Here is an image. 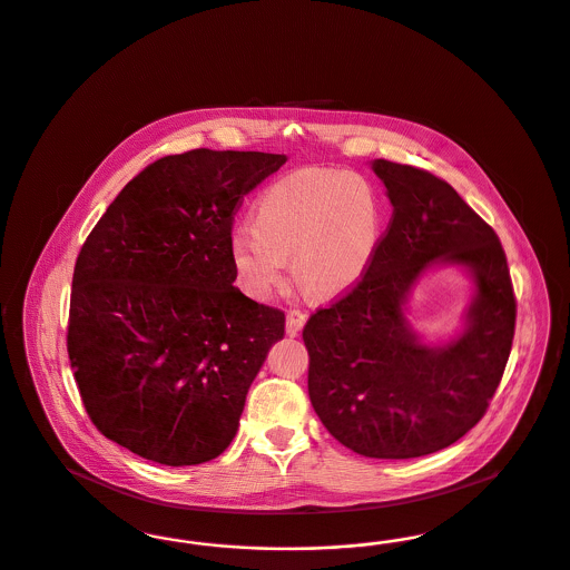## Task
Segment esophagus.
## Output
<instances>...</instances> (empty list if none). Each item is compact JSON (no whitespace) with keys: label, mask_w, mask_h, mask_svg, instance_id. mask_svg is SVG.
I'll list each match as a JSON object with an SVG mask.
<instances>
[{"label":"esophagus","mask_w":570,"mask_h":570,"mask_svg":"<svg viewBox=\"0 0 570 570\" xmlns=\"http://www.w3.org/2000/svg\"><path fill=\"white\" fill-rule=\"evenodd\" d=\"M307 321V314H303L301 309H288L286 312V333L288 335H297Z\"/></svg>","instance_id":"1"}]
</instances>
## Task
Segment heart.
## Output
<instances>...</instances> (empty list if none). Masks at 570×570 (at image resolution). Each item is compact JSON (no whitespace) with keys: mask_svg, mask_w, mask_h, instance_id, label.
I'll use <instances>...</instances> for the list:
<instances>
[{"mask_svg":"<svg viewBox=\"0 0 570 570\" xmlns=\"http://www.w3.org/2000/svg\"><path fill=\"white\" fill-rule=\"evenodd\" d=\"M382 226L379 196L346 170L307 168L272 184L258 198L252 228L230 239V263L245 293L269 298L288 258L314 297L351 291L370 269Z\"/></svg>","mask_w":570,"mask_h":570,"instance_id":"b5f03b06","label":"heart"}]
</instances>
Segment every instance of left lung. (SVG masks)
I'll return each mask as SVG.
<instances>
[{"label": "left lung", "instance_id": "8db88e82", "mask_svg": "<svg viewBox=\"0 0 570 570\" xmlns=\"http://www.w3.org/2000/svg\"><path fill=\"white\" fill-rule=\"evenodd\" d=\"M393 205L370 269L303 326L309 402L328 434L374 460L451 446L488 412L502 380L517 301L507 254L483 217L430 170L374 160ZM468 266L478 295L460 341L428 350L403 301L432 262Z\"/></svg>", "mask_w": 570, "mask_h": 570}]
</instances>
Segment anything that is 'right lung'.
Here are the masks:
<instances>
[{"label":"right lung","instance_id":"obj_1","mask_svg":"<svg viewBox=\"0 0 570 570\" xmlns=\"http://www.w3.org/2000/svg\"><path fill=\"white\" fill-rule=\"evenodd\" d=\"M286 156L191 149L142 168L77 256L68 356L100 434L164 465L216 460L284 312L233 286V222Z\"/></svg>","mask_w":570,"mask_h":570}]
</instances>
